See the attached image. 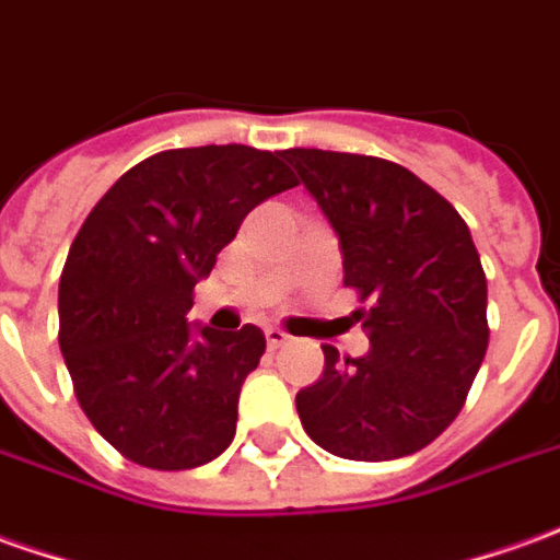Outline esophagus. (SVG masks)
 I'll return each mask as SVG.
<instances>
[{
    "mask_svg": "<svg viewBox=\"0 0 560 560\" xmlns=\"http://www.w3.org/2000/svg\"><path fill=\"white\" fill-rule=\"evenodd\" d=\"M291 342V336L279 330V327H267V346L269 348H284Z\"/></svg>",
    "mask_w": 560,
    "mask_h": 560,
    "instance_id": "obj_1",
    "label": "esophagus"
}]
</instances>
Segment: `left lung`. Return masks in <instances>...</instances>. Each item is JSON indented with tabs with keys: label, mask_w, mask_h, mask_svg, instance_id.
<instances>
[{
	"label": "left lung",
	"mask_w": 560,
	"mask_h": 560,
	"mask_svg": "<svg viewBox=\"0 0 560 560\" xmlns=\"http://www.w3.org/2000/svg\"><path fill=\"white\" fill-rule=\"evenodd\" d=\"M342 245L346 288L370 336L363 358L324 348V375L296 394L330 455L390 460L430 445L470 394L488 348V281L455 206L400 163L288 148Z\"/></svg>",
	"instance_id": "8db88e82"
}]
</instances>
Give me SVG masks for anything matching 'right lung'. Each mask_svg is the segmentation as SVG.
<instances>
[{
	"label": "right lung",
	"mask_w": 560,
	"mask_h": 560,
	"mask_svg": "<svg viewBox=\"0 0 560 560\" xmlns=\"http://www.w3.org/2000/svg\"><path fill=\"white\" fill-rule=\"evenodd\" d=\"M276 151L175 148L108 187L60 276V351L90 424L148 470H194L236 436L240 390L267 351L245 324L190 330L194 288L245 214L300 182Z\"/></svg>",
	"instance_id": "1"
}]
</instances>
